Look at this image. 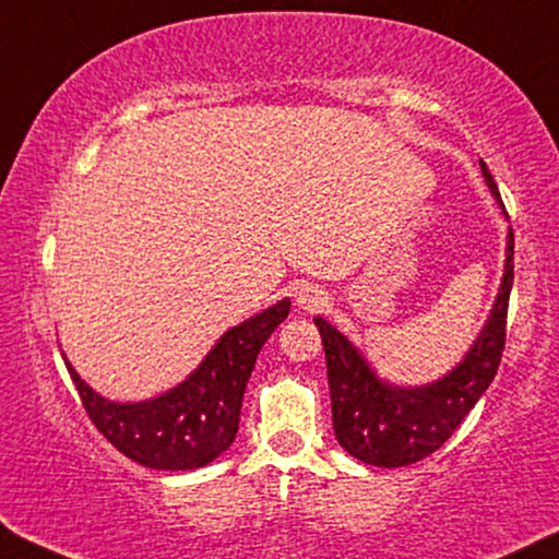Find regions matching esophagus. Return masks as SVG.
<instances>
[{"mask_svg":"<svg viewBox=\"0 0 559 559\" xmlns=\"http://www.w3.org/2000/svg\"><path fill=\"white\" fill-rule=\"evenodd\" d=\"M296 301L301 308H306V311H316V308H321L323 304H326V296H323V290H319L316 286H304L296 290Z\"/></svg>","mask_w":559,"mask_h":559,"instance_id":"obj_1","label":"esophagus"}]
</instances>
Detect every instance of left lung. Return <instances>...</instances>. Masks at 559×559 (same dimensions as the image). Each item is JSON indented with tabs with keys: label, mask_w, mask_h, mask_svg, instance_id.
<instances>
[{
	"label": "left lung",
	"mask_w": 559,
	"mask_h": 559,
	"mask_svg": "<svg viewBox=\"0 0 559 559\" xmlns=\"http://www.w3.org/2000/svg\"><path fill=\"white\" fill-rule=\"evenodd\" d=\"M481 173L497 203L504 207L485 163ZM512 281L514 233L510 228L502 288L485 331L474 341L464 361L429 386L404 389L377 379V373L369 369L344 333L323 319H313L326 352L333 435L338 444L364 464L389 466V469L414 464L437 452L492 384L504 352Z\"/></svg>",
	"instance_id": "obj_1"
}]
</instances>
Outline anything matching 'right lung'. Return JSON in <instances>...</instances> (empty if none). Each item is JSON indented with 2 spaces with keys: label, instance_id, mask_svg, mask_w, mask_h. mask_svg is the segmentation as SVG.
I'll return each mask as SVG.
<instances>
[{
  "label": "right lung",
  "instance_id": "right-lung-1",
  "mask_svg": "<svg viewBox=\"0 0 559 559\" xmlns=\"http://www.w3.org/2000/svg\"><path fill=\"white\" fill-rule=\"evenodd\" d=\"M288 311L286 298L226 331L180 386L150 402H107L64 364L90 421L118 452L153 469H198L226 452L236 439L255 356Z\"/></svg>",
  "mask_w": 559,
  "mask_h": 559
}]
</instances>
